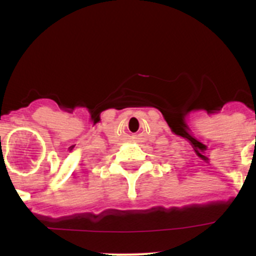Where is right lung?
I'll return each mask as SVG.
<instances>
[{
	"instance_id": "1",
	"label": "right lung",
	"mask_w": 256,
	"mask_h": 256,
	"mask_svg": "<svg viewBox=\"0 0 256 256\" xmlns=\"http://www.w3.org/2000/svg\"><path fill=\"white\" fill-rule=\"evenodd\" d=\"M0 140H1V138H0Z\"/></svg>"
}]
</instances>
